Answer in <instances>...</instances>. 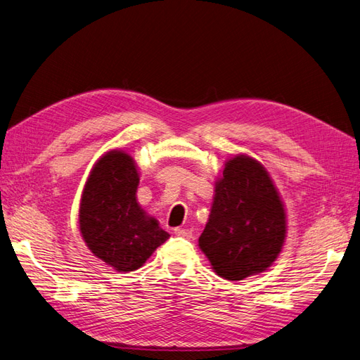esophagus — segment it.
<instances>
[{"label": "esophagus", "mask_w": 360, "mask_h": 360, "mask_svg": "<svg viewBox=\"0 0 360 360\" xmlns=\"http://www.w3.org/2000/svg\"><path fill=\"white\" fill-rule=\"evenodd\" d=\"M174 233H176L180 237H184V238H191L192 237V231L186 230V228H181V226L176 228V230H174Z\"/></svg>", "instance_id": "1"}]
</instances>
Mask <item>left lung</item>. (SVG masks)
<instances>
[{
	"label": "left lung",
	"mask_w": 360,
	"mask_h": 360,
	"mask_svg": "<svg viewBox=\"0 0 360 360\" xmlns=\"http://www.w3.org/2000/svg\"><path fill=\"white\" fill-rule=\"evenodd\" d=\"M287 237V213L269 171L248 155L225 162L214 181L198 246L217 276L242 281L275 263Z\"/></svg>",
	"instance_id": "left-lung-1"
}]
</instances>
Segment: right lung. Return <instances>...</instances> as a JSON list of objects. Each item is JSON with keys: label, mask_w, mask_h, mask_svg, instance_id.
Segmentation results:
<instances>
[{"label": "right lung", "mask_w": 360, "mask_h": 360, "mask_svg": "<svg viewBox=\"0 0 360 360\" xmlns=\"http://www.w3.org/2000/svg\"><path fill=\"white\" fill-rule=\"evenodd\" d=\"M138 167L127 151L110 150L96 160L82 189L78 224L91 254L115 271H134L169 234L136 200Z\"/></svg>", "instance_id": "add662e5"}]
</instances>
